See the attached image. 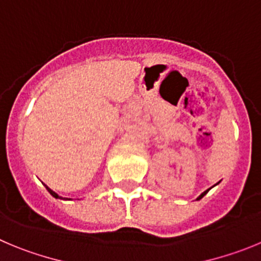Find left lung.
<instances>
[{
    "label": "left lung",
    "mask_w": 261,
    "mask_h": 261,
    "mask_svg": "<svg viewBox=\"0 0 261 261\" xmlns=\"http://www.w3.org/2000/svg\"><path fill=\"white\" fill-rule=\"evenodd\" d=\"M208 191H210V190H206V191H204V192H203V194H201V195H200V196H199V198H198V199H196V200H200V199H201V198H203L204 195H205V194H206V192H208Z\"/></svg>",
    "instance_id": "obj_1"
}]
</instances>
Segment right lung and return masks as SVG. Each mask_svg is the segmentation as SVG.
<instances>
[{"mask_svg": "<svg viewBox=\"0 0 261 261\" xmlns=\"http://www.w3.org/2000/svg\"><path fill=\"white\" fill-rule=\"evenodd\" d=\"M45 187H46V190H48V191H49V194H50V195H51V196H55V198H56V199H65V198H61L60 195H57V194H56V192H55V191H53V190H50V189H49V187H48V186H45Z\"/></svg>", "mask_w": 261, "mask_h": 261, "instance_id": "1", "label": "right lung"}]
</instances>
